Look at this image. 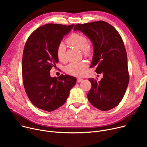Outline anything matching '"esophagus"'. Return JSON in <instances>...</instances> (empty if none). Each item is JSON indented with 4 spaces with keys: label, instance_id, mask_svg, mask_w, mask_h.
Here are the masks:
<instances>
[{
    "label": "esophagus",
    "instance_id": "obj_1",
    "mask_svg": "<svg viewBox=\"0 0 147 147\" xmlns=\"http://www.w3.org/2000/svg\"><path fill=\"white\" fill-rule=\"evenodd\" d=\"M82 80H83L82 78H78L77 79V82H81Z\"/></svg>",
    "mask_w": 147,
    "mask_h": 147
}]
</instances>
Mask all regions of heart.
Masks as SVG:
<instances>
[{
  "instance_id": "b5f03b06",
  "label": "heart",
  "mask_w": 147,
  "mask_h": 147,
  "mask_svg": "<svg viewBox=\"0 0 147 147\" xmlns=\"http://www.w3.org/2000/svg\"><path fill=\"white\" fill-rule=\"evenodd\" d=\"M67 42L71 46L82 51L84 54L85 55H90L91 49L88 46V41L87 38L84 35L78 33H74L71 34L67 39ZM65 53L66 47L63 43L61 42L59 44L56 50V55L59 61H65ZM87 67V63L84 61L72 62L66 67L65 71L66 73L70 75L81 76L84 73V70Z\"/></svg>"
}]
</instances>
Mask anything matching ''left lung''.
<instances>
[{
  "label": "left lung",
  "mask_w": 147,
  "mask_h": 147,
  "mask_svg": "<svg viewBox=\"0 0 147 147\" xmlns=\"http://www.w3.org/2000/svg\"><path fill=\"white\" fill-rule=\"evenodd\" d=\"M74 30L81 31L92 42L94 55L90 67L95 66V71L103 74L99 81L89 78L92 86L88 99L100 111L112 109L122 100L129 82L127 56L122 38L112 26L103 21L78 24Z\"/></svg>",
  "instance_id": "1"
}]
</instances>
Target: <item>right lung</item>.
Masks as SVG:
<instances>
[{
  "label": "right lung",
  "mask_w": 147,
  "mask_h": 147,
  "mask_svg": "<svg viewBox=\"0 0 147 147\" xmlns=\"http://www.w3.org/2000/svg\"><path fill=\"white\" fill-rule=\"evenodd\" d=\"M74 24H47L28 37L23 51L22 73L26 94L34 106L48 112L63 105L76 84V77L61 74L52 77L50 70L59 60L56 50Z\"/></svg>",
  "instance_id": "1"
}]
</instances>
